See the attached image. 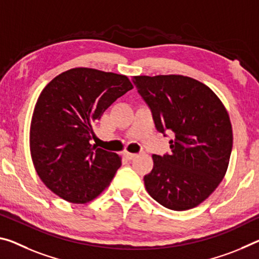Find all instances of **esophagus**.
Listing matches in <instances>:
<instances>
[{
    "label": "esophagus",
    "instance_id": "esophagus-1",
    "mask_svg": "<svg viewBox=\"0 0 259 259\" xmlns=\"http://www.w3.org/2000/svg\"><path fill=\"white\" fill-rule=\"evenodd\" d=\"M123 155H124L126 160H134L135 158H137V154H135V153H130V152H128V151H124V152H123Z\"/></svg>",
    "mask_w": 259,
    "mask_h": 259
}]
</instances>
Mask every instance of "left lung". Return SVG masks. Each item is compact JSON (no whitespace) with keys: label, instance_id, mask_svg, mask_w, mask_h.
I'll return each mask as SVG.
<instances>
[{"label":"left lung","instance_id":"1","mask_svg":"<svg viewBox=\"0 0 259 259\" xmlns=\"http://www.w3.org/2000/svg\"><path fill=\"white\" fill-rule=\"evenodd\" d=\"M150 106L157 130L173 133L171 153L152 155L144 176L146 191L174 211L196 207L210 196L227 171L233 129L219 97L202 81L182 75L134 76Z\"/></svg>","mask_w":259,"mask_h":259}]
</instances>
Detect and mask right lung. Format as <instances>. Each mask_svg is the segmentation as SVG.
<instances>
[{
    "mask_svg": "<svg viewBox=\"0 0 259 259\" xmlns=\"http://www.w3.org/2000/svg\"><path fill=\"white\" fill-rule=\"evenodd\" d=\"M133 88L124 75L91 68L70 69L45 86L32 115L30 151L49 190L85 204L109 186L122 159L90 141L105 110Z\"/></svg>",
    "mask_w": 259,
    "mask_h": 259,
    "instance_id": "1",
    "label": "right lung"
}]
</instances>
